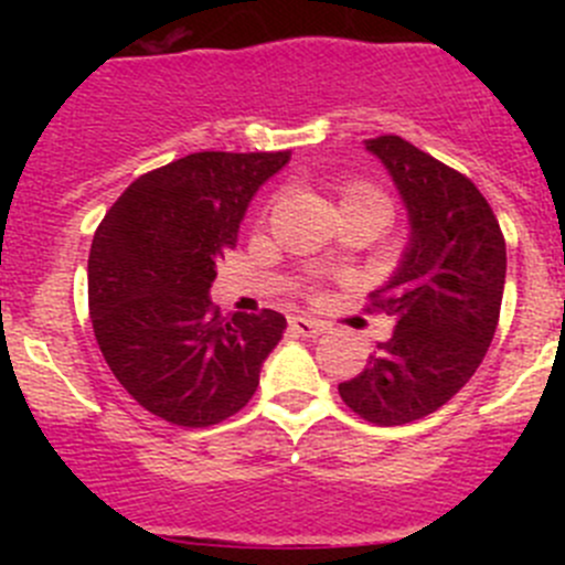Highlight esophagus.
I'll return each mask as SVG.
<instances>
[{"label": "esophagus", "instance_id": "1", "mask_svg": "<svg viewBox=\"0 0 565 565\" xmlns=\"http://www.w3.org/2000/svg\"><path fill=\"white\" fill-rule=\"evenodd\" d=\"M289 328H292L295 333L309 335V339H317V335H322L324 330H328V322H322V319H315V317L292 315V317H289Z\"/></svg>", "mask_w": 565, "mask_h": 565}]
</instances>
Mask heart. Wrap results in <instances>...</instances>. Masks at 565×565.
Listing matches in <instances>:
<instances>
[{"instance_id":"heart-1","label":"heart","mask_w":565,"mask_h":565,"mask_svg":"<svg viewBox=\"0 0 565 565\" xmlns=\"http://www.w3.org/2000/svg\"><path fill=\"white\" fill-rule=\"evenodd\" d=\"M339 207L341 215L350 213H374L391 218V199L385 196L383 188L372 185L366 180H344L339 185Z\"/></svg>"}]
</instances>
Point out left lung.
I'll return each instance as SVG.
<instances>
[{"label": "left lung", "mask_w": 565, "mask_h": 565, "mask_svg": "<svg viewBox=\"0 0 565 565\" xmlns=\"http://www.w3.org/2000/svg\"><path fill=\"white\" fill-rule=\"evenodd\" d=\"M409 210V248L366 311L393 317V335L339 385L374 426L426 418L465 388L494 339L505 284V237L476 182L404 141L366 139Z\"/></svg>", "instance_id": "8db88e82"}]
</instances>
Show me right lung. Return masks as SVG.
Instances as JSON below:
<instances>
[{"mask_svg": "<svg viewBox=\"0 0 565 565\" xmlns=\"http://www.w3.org/2000/svg\"><path fill=\"white\" fill-rule=\"evenodd\" d=\"M281 152H191L130 182L95 230L89 319L108 369L158 418L204 429L241 413L281 339L278 311L221 317L210 284Z\"/></svg>", "mask_w": 565, "mask_h": 565, "instance_id": "obj_1", "label": "right lung"}]
</instances>
